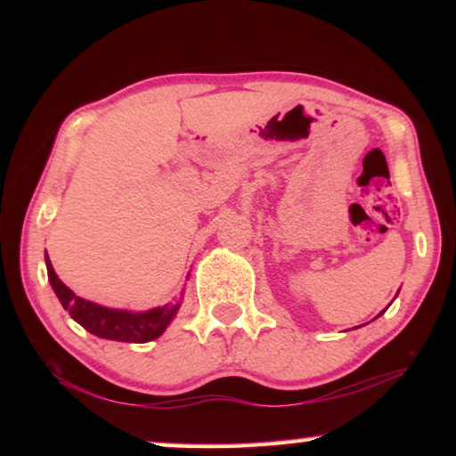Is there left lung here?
Returning <instances> with one entry per match:
<instances>
[{
  "label": "left lung",
  "instance_id": "left-lung-1",
  "mask_svg": "<svg viewBox=\"0 0 456 456\" xmlns=\"http://www.w3.org/2000/svg\"><path fill=\"white\" fill-rule=\"evenodd\" d=\"M380 315H382V312H380V314H378V315H376V318H380Z\"/></svg>",
  "mask_w": 456,
  "mask_h": 456
}]
</instances>
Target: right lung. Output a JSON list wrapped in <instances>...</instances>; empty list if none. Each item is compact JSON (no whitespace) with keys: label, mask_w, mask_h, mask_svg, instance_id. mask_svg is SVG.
I'll use <instances>...</instances> for the list:
<instances>
[{"label":"right lung","mask_w":456,"mask_h":456,"mask_svg":"<svg viewBox=\"0 0 456 456\" xmlns=\"http://www.w3.org/2000/svg\"><path fill=\"white\" fill-rule=\"evenodd\" d=\"M45 269H48L50 285L53 293L58 296L61 307L68 310V314L72 315V320L78 322L84 330H88L90 334L104 339H114V342L128 344L151 342V339L163 336V331L168 328V323L175 320V315L181 307L183 297L176 304H165L146 312L106 307L76 296V293L60 280L56 272H53L48 256H45Z\"/></svg>","instance_id":"add662e5"}]
</instances>
